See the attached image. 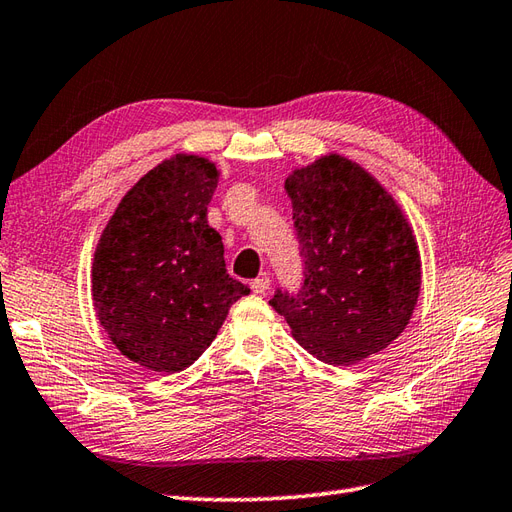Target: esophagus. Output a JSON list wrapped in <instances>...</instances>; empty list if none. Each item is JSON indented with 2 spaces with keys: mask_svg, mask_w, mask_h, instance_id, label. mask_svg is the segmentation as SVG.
<instances>
[{
  "mask_svg": "<svg viewBox=\"0 0 512 512\" xmlns=\"http://www.w3.org/2000/svg\"><path fill=\"white\" fill-rule=\"evenodd\" d=\"M269 286H271L269 276H258V278L252 282V291L258 293V295H265V293L269 291Z\"/></svg>",
  "mask_w": 512,
  "mask_h": 512,
  "instance_id": "esophagus-1",
  "label": "esophagus"
}]
</instances>
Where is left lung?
<instances>
[{
	"instance_id": "obj_1",
	"label": "left lung",
	"mask_w": 512,
	"mask_h": 512,
	"mask_svg": "<svg viewBox=\"0 0 512 512\" xmlns=\"http://www.w3.org/2000/svg\"><path fill=\"white\" fill-rule=\"evenodd\" d=\"M293 206L302 286H278L271 306L295 341L328 365H354L402 334L421 263L393 197L356 162L326 156L284 182Z\"/></svg>"
}]
</instances>
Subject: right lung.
I'll list each match as a JSON object with an SVG mask.
<instances>
[{
    "mask_svg": "<svg viewBox=\"0 0 512 512\" xmlns=\"http://www.w3.org/2000/svg\"><path fill=\"white\" fill-rule=\"evenodd\" d=\"M219 171L178 154L136 182L108 221L93 260V302L117 350L176 373L213 343L249 286L230 278L221 234L208 226Z\"/></svg>",
    "mask_w": 512,
    "mask_h": 512,
    "instance_id": "add662e5",
    "label": "right lung"
}]
</instances>
